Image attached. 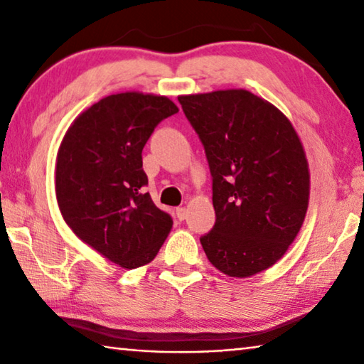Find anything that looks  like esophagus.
I'll list each match as a JSON object with an SVG mask.
<instances>
[{"mask_svg": "<svg viewBox=\"0 0 364 364\" xmlns=\"http://www.w3.org/2000/svg\"><path fill=\"white\" fill-rule=\"evenodd\" d=\"M186 217H188V210H186V208H184V207H178V208H176V218L180 220V221H183Z\"/></svg>", "mask_w": 364, "mask_h": 364, "instance_id": "esophagus-1", "label": "esophagus"}]
</instances>
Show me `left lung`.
<instances>
[{
    "instance_id": "obj_1",
    "label": "left lung",
    "mask_w": 364,
    "mask_h": 364,
    "mask_svg": "<svg viewBox=\"0 0 364 364\" xmlns=\"http://www.w3.org/2000/svg\"><path fill=\"white\" fill-rule=\"evenodd\" d=\"M204 146L215 225L200 237L221 273L247 278L269 268L294 242L308 208L310 173L287 117L245 90L180 96Z\"/></svg>"
}]
</instances>
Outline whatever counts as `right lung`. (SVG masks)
<instances>
[{"label":"right lung","instance_id":"add662e5","mask_svg":"<svg viewBox=\"0 0 364 364\" xmlns=\"http://www.w3.org/2000/svg\"><path fill=\"white\" fill-rule=\"evenodd\" d=\"M178 112L165 96L110 95L72 123L60 143L56 197L72 231L122 268L152 262L173 225L144 193L143 147Z\"/></svg>","mask_w":364,"mask_h":364}]
</instances>
